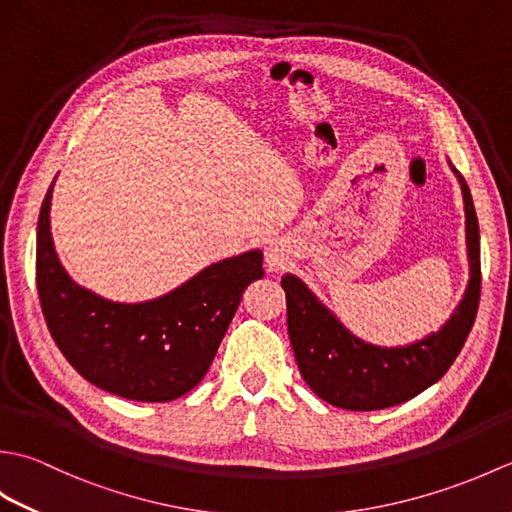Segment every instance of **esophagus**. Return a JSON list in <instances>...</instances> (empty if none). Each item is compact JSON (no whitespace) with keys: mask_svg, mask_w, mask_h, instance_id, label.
I'll return each mask as SVG.
<instances>
[{"mask_svg":"<svg viewBox=\"0 0 512 512\" xmlns=\"http://www.w3.org/2000/svg\"><path fill=\"white\" fill-rule=\"evenodd\" d=\"M286 264V253L279 244H273L266 248V266L268 270H281Z\"/></svg>","mask_w":512,"mask_h":512,"instance_id":"1","label":"esophagus"}]
</instances>
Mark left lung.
Wrapping results in <instances>:
<instances>
[{
  "mask_svg": "<svg viewBox=\"0 0 512 512\" xmlns=\"http://www.w3.org/2000/svg\"><path fill=\"white\" fill-rule=\"evenodd\" d=\"M460 178L466 209V242L471 257V281L458 310L447 325L407 347H374L347 332L330 310H325L301 279L286 275L288 334L299 372L308 387L334 407L350 411H374L400 405L449 372L469 336L482 292L480 224L469 184Z\"/></svg>",
  "mask_w": 512,
  "mask_h": 512,
  "instance_id": "left-lung-1",
  "label": "left lung"
}]
</instances>
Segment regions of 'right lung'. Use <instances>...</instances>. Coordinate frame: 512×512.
<instances>
[{
	"label": "right lung",
	"instance_id": "add662e5",
	"mask_svg": "<svg viewBox=\"0 0 512 512\" xmlns=\"http://www.w3.org/2000/svg\"><path fill=\"white\" fill-rule=\"evenodd\" d=\"M52 184L37 224V292L61 354L85 380L121 398L167 402L187 394L209 372L244 290L264 277L262 253L204 268L156 301L112 303L76 286L59 264Z\"/></svg>",
	"mask_w": 512,
	"mask_h": 512
}]
</instances>
